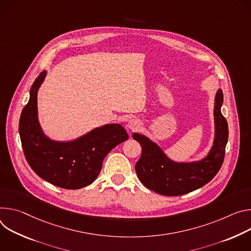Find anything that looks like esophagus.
Wrapping results in <instances>:
<instances>
[{"label":"esophagus","mask_w":251,"mask_h":251,"mask_svg":"<svg viewBox=\"0 0 251 251\" xmlns=\"http://www.w3.org/2000/svg\"><path fill=\"white\" fill-rule=\"evenodd\" d=\"M141 122L138 121L137 119H131V120H129L128 121V123H127V127L129 128V129H131V130H133V129H137V128H140V126H141Z\"/></svg>","instance_id":"34e87169"}]
</instances>
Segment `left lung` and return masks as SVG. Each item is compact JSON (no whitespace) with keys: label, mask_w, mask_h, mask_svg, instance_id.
<instances>
[{"label":"left lung","mask_w":251,"mask_h":251,"mask_svg":"<svg viewBox=\"0 0 251 251\" xmlns=\"http://www.w3.org/2000/svg\"><path fill=\"white\" fill-rule=\"evenodd\" d=\"M224 94L218 89L214 98V138L208 153L200 160L176 161L145 134L133 132L140 143L142 155L135 163L136 175L142 183L162 196L176 197L191 192L209 182L224 162L228 140V126L221 114Z\"/></svg>","instance_id":"obj_1"}]
</instances>
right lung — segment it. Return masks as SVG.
Here are the masks:
<instances>
[{
  "label": "right lung",
  "mask_w": 251,
  "mask_h": 251,
  "mask_svg": "<svg viewBox=\"0 0 251 251\" xmlns=\"http://www.w3.org/2000/svg\"><path fill=\"white\" fill-rule=\"evenodd\" d=\"M47 76L44 71L34 81L30 99L19 124L23 151L32 170L46 181L66 189H78L96 180L105 155L126 141L120 124H107L68 142L45 134L38 117V92Z\"/></svg>",
  "instance_id": "1"
}]
</instances>
